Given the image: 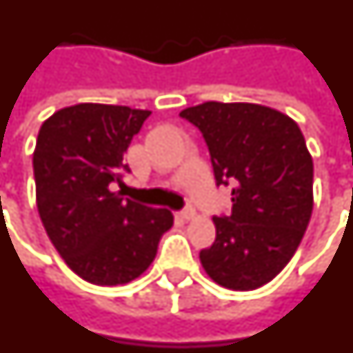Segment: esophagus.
<instances>
[{
	"mask_svg": "<svg viewBox=\"0 0 353 353\" xmlns=\"http://www.w3.org/2000/svg\"><path fill=\"white\" fill-rule=\"evenodd\" d=\"M179 217H181L183 221H190V219L195 217V210L192 208V206H186L185 210H181V212H179Z\"/></svg>",
	"mask_w": 353,
	"mask_h": 353,
	"instance_id": "34e87169",
	"label": "esophagus"
}]
</instances>
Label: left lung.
Returning a JSON list of instances; mask_svg holds the SVG:
<instances>
[{"instance_id":"1","label":"left lung","mask_w":353,"mask_h":353,"mask_svg":"<svg viewBox=\"0 0 353 353\" xmlns=\"http://www.w3.org/2000/svg\"><path fill=\"white\" fill-rule=\"evenodd\" d=\"M179 117L208 145L219 185H233L232 213L199 253L208 276L233 291L265 285L296 253L312 215L314 165L292 118L259 103L204 102Z\"/></svg>"}]
</instances>
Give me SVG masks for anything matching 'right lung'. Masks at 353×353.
<instances>
[{
	"instance_id": "obj_1",
	"label": "right lung",
	"mask_w": 353,
	"mask_h": 353,
	"mask_svg": "<svg viewBox=\"0 0 353 353\" xmlns=\"http://www.w3.org/2000/svg\"><path fill=\"white\" fill-rule=\"evenodd\" d=\"M150 111L77 103L53 112L37 134V210L68 268L94 285H121L147 271L170 210L123 199L127 149Z\"/></svg>"
}]
</instances>
